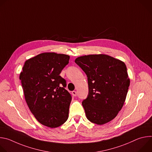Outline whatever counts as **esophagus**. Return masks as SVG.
Instances as JSON below:
<instances>
[{"mask_svg": "<svg viewBox=\"0 0 152 152\" xmlns=\"http://www.w3.org/2000/svg\"><path fill=\"white\" fill-rule=\"evenodd\" d=\"M72 93L73 96H76V95H77V92L76 91H73Z\"/></svg>", "mask_w": 152, "mask_h": 152, "instance_id": "esophagus-1", "label": "esophagus"}]
</instances>
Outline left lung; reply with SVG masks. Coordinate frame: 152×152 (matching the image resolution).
<instances>
[{
	"label": "left lung",
	"instance_id": "8db88e82",
	"mask_svg": "<svg viewBox=\"0 0 152 152\" xmlns=\"http://www.w3.org/2000/svg\"><path fill=\"white\" fill-rule=\"evenodd\" d=\"M75 62L87 76L88 94L82 102L86 118L99 125L111 121L122 108L130 85L125 64L102 54L80 56Z\"/></svg>",
	"mask_w": 152,
	"mask_h": 152
}]
</instances>
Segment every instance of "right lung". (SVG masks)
<instances>
[{
    "instance_id": "add662e5",
    "label": "right lung",
    "mask_w": 152,
    "mask_h": 152,
    "mask_svg": "<svg viewBox=\"0 0 152 152\" xmlns=\"http://www.w3.org/2000/svg\"><path fill=\"white\" fill-rule=\"evenodd\" d=\"M70 56L43 53L27 60L20 80L30 111L42 124L54 128L69 117L72 95L65 89L66 79L59 75Z\"/></svg>"
}]
</instances>
